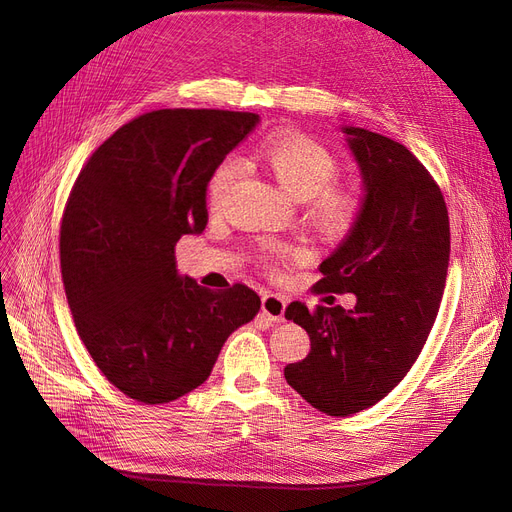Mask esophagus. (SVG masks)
Instances as JSON below:
<instances>
[{"instance_id":"1","label":"esophagus","mask_w":512,"mask_h":512,"mask_svg":"<svg viewBox=\"0 0 512 512\" xmlns=\"http://www.w3.org/2000/svg\"><path fill=\"white\" fill-rule=\"evenodd\" d=\"M284 311H286V301L280 297V294H272L265 292L261 297V315L267 321H274V324H280L284 319Z\"/></svg>"}]
</instances>
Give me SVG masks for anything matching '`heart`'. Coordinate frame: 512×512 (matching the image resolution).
Here are the masks:
<instances>
[{"label": "heart", "mask_w": 512, "mask_h": 512, "mask_svg": "<svg viewBox=\"0 0 512 512\" xmlns=\"http://www.w3.org/2000/svg\"><path fill=\"white\" fill-rule=\"evenodd\" d=\"M257 157L274 172L290 195L307 199L309 220L321 236L338 240L357 228L365 211L363 188L351 180H334L338 159L326 145L301 132H286L263 141ZM238 174V157L228 155L220 161L207 184L211 205L224 201ZM261 261L270 263L272 251H263Z\"/></svg>", "instance_id": "obj_1"}]
</instances>
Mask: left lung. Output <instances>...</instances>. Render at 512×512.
I'll list each match as a JSON object with an SVG mask.
<instances>
[{"instance_id": "8db88e82", "label": "left lung", "mask_w": 512, "mask_h": 512, "mask_svg": "<svg viewBox=\"0 0 512 512\" xmlns=\"http://www.w3.org/2000/svg\"><path fill=\"white\" fill-rule=\"evenodd\" d=\"M344 132L363 172L365 211L321 261L311 292H355L357 305L311 311L290 303L284 313L311 338L309 355L286 365L284 378L332 417L373 407L409 373L436 321L450 257L448 209L434 176L405 145L363 128Z\"/></svg>"}]
</instances>
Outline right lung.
<instances>
[{
  "label": "right lung",
  "mask_w": 512,
  "mask_h": 512,
  "mask_svg": "<svg viewBox=\"0 0 512 512\" xmlns=\"http://www.w3.org/2000/svg\"><path fill=\"white\" fill-rule=\"evenodd\" d=\"M259 122L251 112L157 110L130 120L80 170L60 224V270L80 340L126 396L166 405L201 386L226 338L261 307L176 272L207 226V182Z\"/></svg>",
  "instance_id": "obj_1"
}]
</instances>
